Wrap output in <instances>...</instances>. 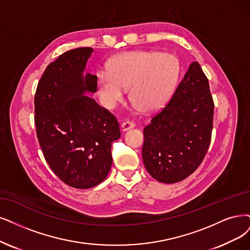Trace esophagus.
<instances>
[{"label":"esophagus","mask_w":250,"mask_h":250,"mask_svg":"<svg viewBox=\"0 0 250 250\" xmlns=\"http://www.w3.org/2000/svg\"><path fill=\"white\" fill-rule=\"evenodd\" d=\"M135 123H133V122H124L123 124H122V130L123 131H127V130H130V128H133V127H135Z\"/></svg>","instance_id":"esophagus-1"}]
</instances>
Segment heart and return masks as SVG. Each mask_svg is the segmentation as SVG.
<instances>
[{
    "label": "heart",
    "instance_id": "heart-1",
    "mask_svg": "<svg viewBox=\"0 0 250 250\" xmlns=\"http://www.w3.org/2000/svg\"><path fill=\"white\" fill-rule=\"evenodd\" d=\"M180 73L177 58L171 53L138 50L118 54L108 72L98 74V92L108 108L125 97L128 87L132 103L144 112L158 110L170 98Z\"/></svg>",
    "mask_w": 250,
    "mask_h": 250
}]
</instances>
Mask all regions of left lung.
Listing matches in <instances>:
<instances>
[{"label":"left lung","mask_w":250,"mask_h":250,"mask_svg":"<svg viewBox=\"0 0 250 250\" xmlns=\"http://www.w3.org/2000/svg\"><path fill=\"white\" fill-rule=\"evenodd\" d=\"M213 113L208 79L192 62L169 103L144 127L142 159L154 179L175 183L198 169L210 145Z\"/></svg>","instance_id":"left-lung-1"}]
</instances>
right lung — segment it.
Instances as JSON below:
<instances>
[{"instance_id": "add662e5", "label": "right lung", "mask_w": 250, "mask_h": 250, "mask_svg": "<svg viewBox=\"0 0 250 250\" xmlns=\"http://www.w3.org/2000/svg\"><path fill=\"white\" fill-rule=\"evenodd\" d=\"M92 51L72 49L50 62L34 101L36 133L46 162L62 182L81 189L107 177L111 144L120 137L116 117L84 96L98 88L97 76L82 75Z\"/></svg>"}]
</instances>
